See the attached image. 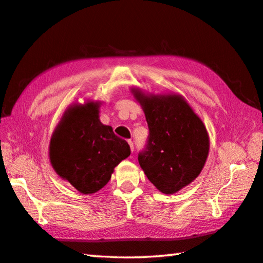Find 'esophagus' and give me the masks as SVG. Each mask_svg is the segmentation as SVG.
Masks as SVG:
<instances>
[{"label":"esophagus","instance_id":"esophagus-1","mask_svg":"<svg viewBox=\"0 0 263 263\" xmlns=\"http://www.w3.org/2000/svg\"><path fill=\"white\" fill-rule=\"evenodd\" d=\"M128 144H129V146H130V151L133 152V151H134V144H133V142H132V141H128Z\"/></svg>","mask_w":263,"mask_h":263}]
</instances>
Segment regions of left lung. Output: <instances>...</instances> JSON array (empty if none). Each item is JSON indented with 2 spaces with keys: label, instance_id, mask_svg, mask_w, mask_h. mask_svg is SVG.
<instances>
[{
  "label": "left lung",
  "instance_id": "8db88e82",
  "mask_svg": "<svg viewBox=\"0 0 263 263\" xmlns=\"http://www.w3.org/2000/svg\"><path fill=\"white\" fill-rule=\"evenodd\" d=\"M148 126L145 148L138 162L148 180L174 194L191 184L204 167L210 142L206 128L183 96L146 95L133 88Z\"/></svg>",
  "mask_w": 263,
  "mask_h": 263
}]
</instances>
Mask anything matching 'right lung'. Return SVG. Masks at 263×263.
Segmentation results:
<instances>
[{"instance_id":"1","label":"right lung","mask_w":263,"mask_h":263,"mask_svg":"<svg viewBox=\"0 0 263 263\" xmlns=\"http://www.w3.org/2000/svg\"><path fill=\"white\" fill-rule=\"evenodd\" d=\"M99 108V102L92 101L70 106L50 142L53 169L83 194L104 187L117 165L130 155L125 139L100 121Z\"/></svg>"}]
</instances>
